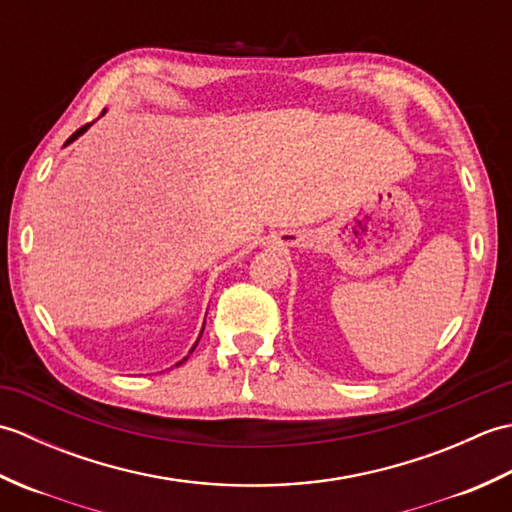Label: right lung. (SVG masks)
I'll return each mask as SVG.
<instances>
[{
  "instance_id": "obj_1",
  "label": "right lung",
  "mask_w": 512,
  "mask_h": 512,
  "mask_svg": "<svg viewBox=\"0 0 512 512\" xmlns=\"http://www.w3.org/2000/svg\"><path fill=\"white\" fill-rule=\"evenodd\" d=\"M103 114H105V110H103ZM103 114H101V116H103ZM90 125H92V123H90ZM90 125H83L81 129H76V132H74V134H72V136L68 138V143H65V145H70V143H74V140H76V138H79V136H83L85 132H88V127H90ZM202 332H204V323H202V330H200V336H202ZM200 336H198V341H200ZM198 341H195V343H193V347H191V350H189V354H191V352L195 350V345H198ZM189 354H187V356H184L180 363H184V361H187V358H189ZM180 363H176V365H180Z\"/></svg>"
}]
</instances>
